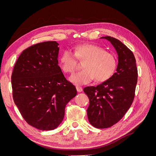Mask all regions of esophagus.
Here are the masks:
<instances>
[{
	"mask_svg": "<svg viewBox=\"0 0 156 156\" xmlns=\"http://www.w3.org/2000/svg\"><path fill=\"white\" fill-rule=\"evenodd\" d=\"M76 89L77 92H81L83 91V88L81 87H79V86H76Z\"/></svg>",
	"mask_w": 156,
	"mask_h": 156,
	"instance_id": "esophagus-1",
	"label": "esophagus"
}]
</instances>
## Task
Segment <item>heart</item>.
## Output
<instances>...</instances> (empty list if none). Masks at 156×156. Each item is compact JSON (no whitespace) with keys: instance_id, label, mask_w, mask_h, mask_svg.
<instances>
[{"instance_id":"obj_1","label":"heart","mask_w":156,"mask_h":156,"mask_svg":"<svg viewBox=\"0 0 156 156\" xmlns=\"http://www.w3.org/2000/svg\"><path fill=\"white\" fill-rule=\"evenodd\" d=\"M84 62V69L73 74L70 81L76 84L92 81L104 82L114 74L116 68L115 55L95 44H83L75 48L74 53L69 50L63 52L60 57V67L65 73H72L78 68V60Z\"/></svg>"}]
</instances>
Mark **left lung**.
Masks as SVG:
<instances>
[{
    "label": "left lung",
    "instance_id": "8db88e82",
    "mask_svg": "<svg viewBox=\"0 0 156 156\" xmlns=\"http://www.w3.org/2000/svg\"><path fill=\"white\" fill-rule=\"evenodd\" d=\"M109 41L119 55L116 72L107 81L83 90L88 96V120L94 127L107 128L119 122L131 107L135 98L138 71L135 56L127 46L115 37H102Z\"/></svg>",
    "mask_w": 156,
    "mask_h": 156
}]
</instances>
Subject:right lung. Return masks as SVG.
Segmentation results:
<instances>
[{"instance_id": "add662e5", "label": "right lung", "mask_w": 156, "mask_h": 156, "mask_svg": "<svg viewBox=\"0 0 156 156\" xmlns=\"http://www.w3.org/2000/svg\"><path fill=\"white\" fill-rule=\"evenodd\" d=\"M58 45L49 41L25 49L11 77L14 103L27 123L40 130L56 128L67 103L77 95L58 65Z\"/></svg>"}]
</instances>
